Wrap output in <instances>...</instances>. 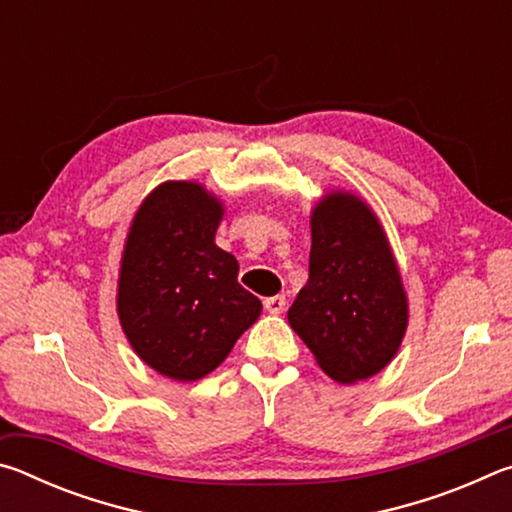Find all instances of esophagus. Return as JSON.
Segmentation results:
<instances>
[{"label":"esophagus","mask_w":512,"mask_h":512,"mask_svg":"<svg viewBox=\"0 0 512 512\" xmlns=\"http://www.w3.org/2000/svg\"><path fill=\"white\" fill-rule=\"evenodd\" d=\"M284 305H287V300H284V296H273V298H266V300H264L266 311H268V314H273V316L282 314Z\"/></svg>","instance_id":"obj_1"}]
</instances>
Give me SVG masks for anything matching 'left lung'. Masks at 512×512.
<instances>
[{
	"label": "left lung",
	"instance_id": "8db88e82",
	"mask_svg": "<svg viewBox=\"0 0 512 512\" xmlns=\"http://www.w3.org/2000/svg\"><path fill=\"white\" fill-rule=\"evenodd\" d=\"M309 280L289 325L325 375L354 384L384 370L409 325V296L384 225L361 196L332 189L309 216Z\"/></svg>",
	"mask_w": 512,
	"mask_h": 512
}]
</instances>
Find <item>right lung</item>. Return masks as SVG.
I'll return each mask as SVG.
<instances>
[{"label":"right lung","instance_id":"add662e5","mask_svg":"<svg viewBox=\"0 0 512 512\" xmlns=\"http://www.w3.org/2000/svg\"><path fill=\"white\" fill-rule=\"evenodd\" d=\"M223 201L196 180H167L128 228L117 316L128 343L162 377L196 381L228 357L262 314L237 282L235 255L214 244Z\"/></svg>","mask_w":512,"mask_h":512}]
</instances>
